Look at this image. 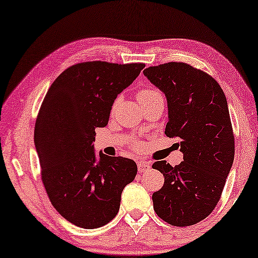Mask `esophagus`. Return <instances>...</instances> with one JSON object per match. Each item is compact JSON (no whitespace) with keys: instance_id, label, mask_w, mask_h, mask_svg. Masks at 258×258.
<instances>
[{"instance_id":"34e87169","label":"esophagus","mask_w":258,"mask_h":258,"mask_svg":"<svg viewBox=\"0 0 258 258\" xmlns=\"http://www.w3.org/2000/svg\"><path fill=\"white\" fill-rule=\"evenodd\" d=\"M149 169H151V164L146 162V161H140V162L138 163V170H139V172H146L148 171Z\"/></svg>"}]
</instances>
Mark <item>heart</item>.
<instances>
[{"label": "heart", "mask_w": 258, "mask_h": 258, "mask_svg": "<svg viewBox=\"0 0 258 258\" xmlns=\"http://www.w3.org/2000/svg\"><path fill=\"white\" fill-rule=\"evenodd\" d=\"M161 95L159 91L156 89H154L152 87H145V88H141V89L138 90L137 92V98H138V102L140 103V104H146V103L153 101V99H155L157 97H161ZM117 103V101H116ZM114 103V104H116ZM114 106V105H113Z\"/></svg>", "instance_id": "b5f03b06"}]
</instances>
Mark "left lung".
Instances as JSON below:
<instances>
[{
    "label": "left lung",
    "instance_id": "8db88e82",
    "mask_svg": "<svg viewBox=\"0 0 258 258\" xmlns=\"http://www.w3.org/2000/svg\"><path fill=\"white\" fill-rule=\"evenodd\" d=\"M144 74L166 95V136L179 138L183 161L153 164L164 176L153 194L154 211L168 224L185 227L212 213L234 161V134L227 99L207 73L184 62L148 67Z\"/></svg>",
    "mask_w": 258,
    "mask_h": 258
}]
</instances>
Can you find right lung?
Instances as JSON below:
<instances>
[{"mask_svg":"<svg viewBox=\"0 0 258 258\" xmlns=\"http://www.w3.org/2000/svg\"><path fill=\"white\" fill-rule=\"evenodd\" d=\"M145 63H76L61 73L41 103L34 127L41 179L52 205L81 228L116 217L121 192L136 178L133 160L94 151L95 128L107 125L114 99Z\"/></svg>","mask_w":258,"mask_h":258,"instance_id":"right-lung-1","label":"right lung"}]
</instances>
